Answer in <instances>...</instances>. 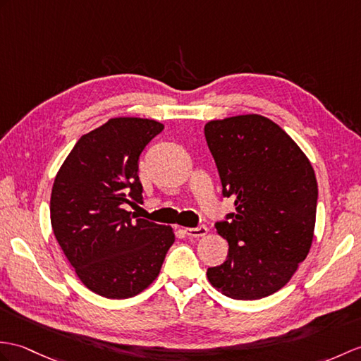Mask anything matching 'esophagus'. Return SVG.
I'll use <instances>...</instances> for the list:
<instances>
[{
    "label": "esophagus",
    "mask_w": 361,
    "mask_h": 361,
    "mask_svg": "<svg viewBox=\"0 0 361 361\" xmlns=\"http://www.w3.org/2000/svg\"><path fill=\"white\" fill-rule=\"evenodd\" d=\"M183 232L186 233L189 238H200V237L206 235L207 228H206V226L201 224V226H198V228H184Z\"/></svg>",
    "instance_id": "1"
}]
</instances>
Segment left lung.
Wrapping results in <instances>:
<instances>
[{
  "label": "left lung",
  "mask_w": 361,
  "mask_h": 361,
  "mask_svg": "<svg viewBox=\"0 0 361 361\" xmlns=\"http://www.w3.org/2000/svg\"><path fill=\"white\" fill-rule=\"evenodd\" d=\"M204 137L223 197L235 212L215 223L228 240L207 280L223 295L258 300L280 290L307 257L314 240L318 188L311 161L279 124L249 114L212 120Z\"/></svg>",
  "instance_id": "8db88e82"
}]
</instances>
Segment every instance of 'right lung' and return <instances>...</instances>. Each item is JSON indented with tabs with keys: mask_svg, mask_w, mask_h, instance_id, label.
Here are the masks:
<instances>
[{
	"mask_svg": "<svg viewBox=\"0 0 361 361\" xmlns=\"http://www.w3.org/2000/svg\"><path fill=\"white\" fill-rule=\"evenodd\" d=\"M161 123L111 118L82 135L58 171L50 223L78 279L106 298L138 295L157 279L173 245L171 226L137 219L142 203L138 160Z\"/></svg>",
	"mask_w": 361,
	"mask_h": 361,
	"instance_id": "obj_1",
	"label": "right lung"
}]
</instances>
